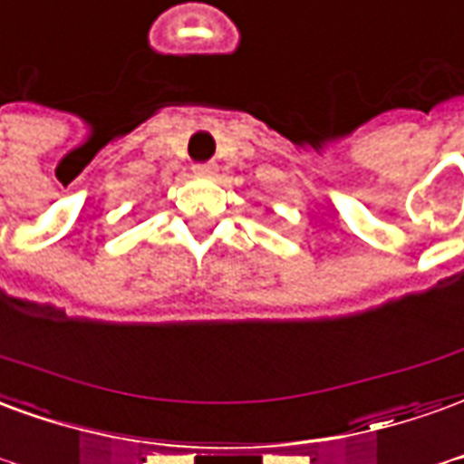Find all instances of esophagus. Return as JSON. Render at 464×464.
Listing matches in <instances>:
<instances>
[{
	"label": "esophagus",
	"mask_w": 464,
	"mask_h": 464,
	"mask_svg": "<svg viewBox=\"0 0 464 464\" xmlns=\"http://www.w3.org/2000/svg\"><path fill=\"white\" fill-rule=\"evenodd\" d=\"M192 170H195V175L209 178V175H215V165H212V162H199V165H195Z\"/></svg>",
	"instance_id": "34e87169"
}]
</instances>
